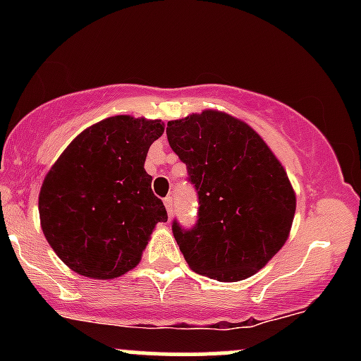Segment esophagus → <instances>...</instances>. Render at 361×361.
<instances>
[{
    "instance_id": "1",
    "label": "esophagus",
    "mask_w": 361,
    "mask_h": 361,
    "mask_svg": "<svg viewBox=\"0 0 361 361\" xmlns=\"http://www.w3.org/2000/svg\"><path fill=\"white\" fill-rule=\"evenodd\" d=\"M164 206H166L167 214H169V216H171V213H173V207H174L173 197H166V199H164Z\"/></svg>"
}]
</instances>
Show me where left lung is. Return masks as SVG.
Masks as SVG:
<instances>
[{
	"label": "left lung",
	"mask_w": 361,
	"mask_h": 361,
	"mask_svg": "<svg viewBox=\"0 0 361 361\" xmlns=\"http://www.w3.org/2000/svg\"><path fill=\"white\" fill-rule=\"evenodd\" d=\"M167 141L199 194L192 231L173 221L188 267L221 283L257 274L285 246L297 197L260 134L218 110L167 122Z\"/></svg>",
	"instance_id": "8db88e82"
}]
</instances>
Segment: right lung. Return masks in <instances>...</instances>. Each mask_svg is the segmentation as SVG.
I'll list each match as a JSON object with an SVG mask.
<instances>
[{
    "label": "right lung",
    "instance_id": "1",
    "mask_svg": "<svg viewBox=\"0 0 361 361\" xmlns=\"http://www.w3.org/2000/svg\"><path fill=\"white\" fill-rule=\"evenodd\" d=\"M162 120L115 115L87 127L54 162L38 197L39 224L76 274L115 279L140 264L166 207L145 171Z\"/></svg>",
    "mask_w": 361,
    "mask_h": 361
}]
</instances>
